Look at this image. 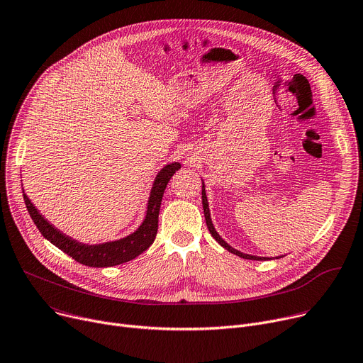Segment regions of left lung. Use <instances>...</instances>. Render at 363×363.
Returning <instances> with one entry per match:
<instances>
[{"instance_id":"obj_1","label":"left lung","mask_w":363,"mask_h":363,"mask_svg":"<svg viewBox=\"0 0 363 363\" xmlns=\"http://www.w3.org/2000/svg\"><path fill=\"white\" fill-rule=\"evenodd\" d=\"M202 205H203V213H205V219H206V225H208V230L211 233V235L222 245L225 250H228L230 253L241 257V259H247V260H267V257H257V256H252V255H244L241 252H238V250L233 248L228 242H225L224 240L220 238V235L216 233L213 224H212V219H211V212H209V203H208V198H206V190H205V184H203V180H202Z\"/></svg>"}]
</instances>
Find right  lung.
I'll list each match as a JSON object with an SVG mask.
<instances>
[{
    "instance_id": "right-lung-1",
    "label": "right lung",
    "mask_w": 363,
    "mask_h": 363,
    "mask_svg": "<svg viewBox=\"0 0 363 363\" xmlns=\"http://www.w3.org/2000/svg\"><path fill=\"white\" fill-rule=\"evenodd\" d=\"M180 167V162H170L164 165L158 172L150 191L145 218L136 231L121 240L101 244H82L77 240H72L71 237L55 228L48 219H45L26 194H23V198L35 225L40 234L55 247H58L65 255L71 256L74 260L84 266L111 267L126 263L139 255H143L154 242L158 230V213L164 190Z\"/></svg>"
}]
</instances>
